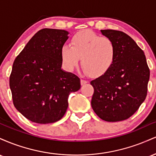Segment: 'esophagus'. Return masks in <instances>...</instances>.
Returning <instances> with one entry per match:
<instances>
[{
	"mask_svg": "<svg viewBox=\"0 0 156 156\" xmlns=\"http://www.w3.org/2000/svg\"><path fill=\"white\" fill-rule=\"evenodd\" d=\"M88 83V81H87V80H83V79H81L80 80V84H81L82 86L83 85H85L86 83Z\"/></svg>",
	"mask_w": 156,
	"mask_h": 156,
	"instance_id": "esophagus-1",
	"label": "esophagus"
}]
</instances>
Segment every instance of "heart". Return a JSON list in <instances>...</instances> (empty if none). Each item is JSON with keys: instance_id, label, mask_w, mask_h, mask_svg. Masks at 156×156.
<instances>
[{"instance_id": "obj_1", "label": "heart", "mask_w": 156, "mask_h": 156, "mask_svg": "<svg viewBox=\"0 0 156 156\" xmlns=\"http://www.w3.org/2000/svg\"><path fill=\"white\" fill-rule=\"evenodd\" d=\"M116 46L110 38L101 37L91 30H83L71 39L70 46L61 48V58L64 67L73 71L79 64L91 76H103L110 69L116 58Z\"/></svg>"}]
</instances>
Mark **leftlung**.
<instances>
[{
    "label": "left lung",
    "mask_w": 156,
    "mask_h": 156,
    "mask_svg": "<svg viewBox=\"0 0 156 156\" xmlns=\"http://www.w3.org/2000/svg\"><path fill=\"white\" fill-rule=\"evenodd\" d=\"M116 46V58L110 69L91 81L94 87L92 107L103 120L128 119L144 101L150 69L144 52L131 37L122 31L101 30Z\"/></svg>",
    "instance_id": "obj_1"
}]
</instances>
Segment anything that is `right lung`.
<instances>
[{
	"instance_id": "add662e5",
	"label": "right lung",
	"mask_w": 156,
	"mask_h": 156,
	"mask_svg": "<svg viewBox=\"0 0 156 156\" xmlns=\"http://www.w3.org/2000/svg\"><path fill=\"white\" fill-rule=\"evenodd\" d=\"M68 34L65 30H40L13 63L9 86L14 105L33 122L49 124L62 119L69 94L80 88V78L62 69L61 48Z\"/></svg>"
}]
</instances>
